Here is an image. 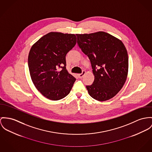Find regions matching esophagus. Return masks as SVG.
Returning a JSON list of instances; mask_svg holds the SVG:
<instances>
[{"instance_id":"esophagus-1","label":"esophagus","mask_w":152,"mask_h":152,"mask_svg":"<svg viewBox=\"0 0 152 152\" xmlns=\"http://www.w3.org/2000/svg\"><path fill=\"white\" fill-rule=\"evenodd\" d=\"M85 74H86V71H85V70H83L82 73L79 74V75H78V76H79V77L80 79H81V78H82V77H83V76H84Z\"/></svg>"}]
</instances>
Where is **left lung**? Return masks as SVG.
<instances>
[{
	"mask_svg": "<svg viewBox=\"0 0 152 152\" xmlns=\"http://www.w3.org/2000/svg\"><path fill=\"white\" fill-rule=\"evenodd\" d=\"M78 46L90 59L94 81L86 86L89 95L99 101L114 97L123 87L129 70V57L123 42L105 32L76 34Z\"/></svg>",
	"mask_w": 152,
	"mask_h": 152,
	"instance_id": "obj_1",
	"label": "left lung"
}]
</instances>
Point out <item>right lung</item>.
Here are the masks:
<instances>
[{
	"mask_svg": "<svg viewBox=\"0 0 152 152\" xmlns=\"http://www.w3.org/2000/svg\"><path fill=\"white\" fill-rule=\"evenodd\" d=\"M76 44L74 34L50 32L31 47L28 66L37 90L48 99L57 101L70 93L76 79L66 69V55Z\"/></svg>",
	"mask_w": 152,
	"mask_h": 152,
	"instance_id": "1",
	"label": "right lung"
}]
</instances>
